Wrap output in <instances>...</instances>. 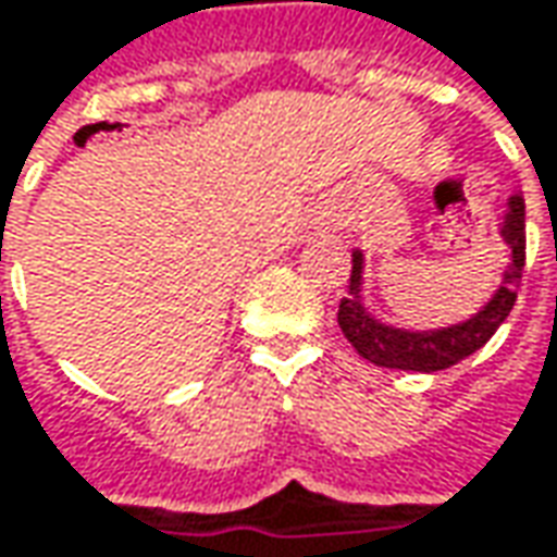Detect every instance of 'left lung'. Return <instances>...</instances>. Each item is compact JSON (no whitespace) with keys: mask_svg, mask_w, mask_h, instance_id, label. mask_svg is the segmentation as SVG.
Here are the masks:
<instances>
[{"mask_svg":"<svg viewBox=\"0 0 557 557\" xmlns=\"http://www.w3.org/2000/svg\"><path fill=\"white\" fill-rule=\"evenodd\" d=\"M503 240L511 249L503 286L496 289V296L487 305L469 317L466 323L444 326V330H425V333H410V330H397L385 326L382 320H375L360 298V274H363V256L355 252L351 259V283H348V296L338 301V326L345 338L355 345V351L363 360H370L375 367L385 370H412V373H437L447 370L453 363L466 360L478 348H484L490 336L503 326V320L511 311L518 286H521V271H524V200L511 197L503 227H499Z\"/></svg>","mask_w":557,"mask_h":557,"instance_id":"left-lung-1","label":"left lung"}]
</instances>
